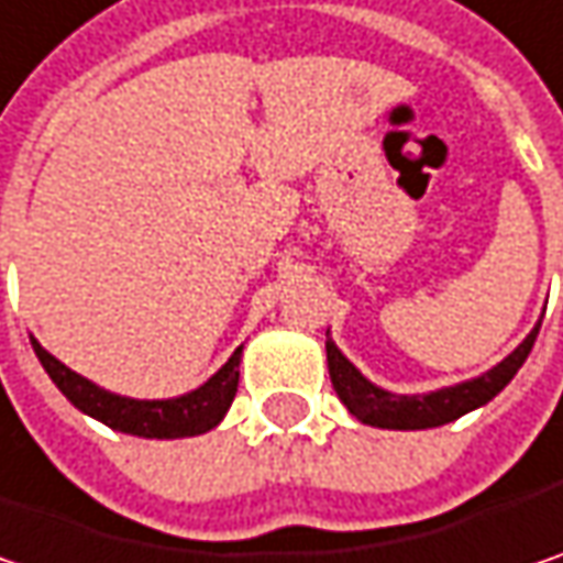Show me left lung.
I'll use <instances>...</instances> for the list:
<instances>
[{
    "label": "left lung",
    "instance_id": "1",
    "mask_svg": "<svg viewBox=\"0 0 563 563\" xmlns=\"http://www.w3.org/2000/svg\"><path fill=\"white\" fill-rule=\"evenodd\" d=\"M539 328H542V321H536V328L526 334V341L512 350L510 356H504L497 366H490L487 373L437 388V391H423V395H398V391H388V388L366 379L334 344L331 331L324 341L328 373H331V385H334L338 398L360 423H369L379 430H430V427L452 423L475 408H484L494 395H500L510 385L512 376L519 373V366L526 363L529 350L539 338Z\"/></svg>",
    "mask_w": 563,
    "mask_h": 563
}]
</instances>
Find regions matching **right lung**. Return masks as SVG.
I'll use <instances>...</instances> for the list:
<instances>
[{"label": "right lung", "mask_w": 563, "mask_h": 563, "mask_svg": "<svg viewBox=\"0 0 563 563\" xmlns=\"http://www.w3.org/2000/svg\"><path fill=\"white\" fill-rule=\"evenodd\" d=\"M31 347L37 353L41 366L47 369L53 385L88 417L101 420L104 427L143 437V440H181V437H200L213 430L225 417L235 391H239V363L242 347L216 369L210 379L194 391H184L178 398H126L108 391L91 379L79 376L66 363H59L51 350L41 347L37 338H31Z\"/></svg>", "instance_id": "right-lung-1"}]
</instances>
